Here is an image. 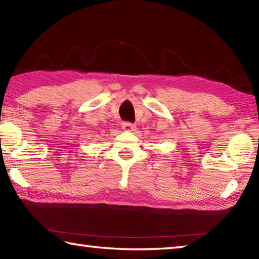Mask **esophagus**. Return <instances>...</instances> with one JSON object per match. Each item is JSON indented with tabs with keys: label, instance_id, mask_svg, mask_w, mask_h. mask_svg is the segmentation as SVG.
<instances>
[{
	"label": "esophagus",
	"instance_id": "1",
	"mask_svg": "<svg viewBox=\"0 0 259 259\" xmlns=\"http://www.w3.org/2000/svg\"><path fill=\"white\" fill-rule=\"evenodd\" d=\"M122 129L125 131H134L135 130V125L130 122H122Z\"/></svg>",
	"mask_w": 259,
	"mask_h": 259
}]
</instances>
